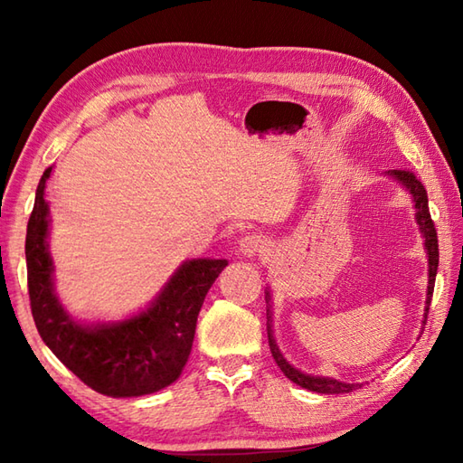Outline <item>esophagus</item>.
Wrapping results in <instances>:
<instances>
[{
  "instance_id": "esophagus-1",
  "label": "esophagus",
  "mask_w": 463,
  "mask_h": 463,
  "mask_svg": "<svg viewBox=\"0 0 463 463\" xmlns=\"http://www.w3.org/2000/svg\"><path fill=\"white\" fill-rule=\"evenodd\" d=\"M239 250L242 254H247V257H254V254L264 250V241H262V237H259V234H247V237L241 239Z\"/></svg>"
}]
</instances>
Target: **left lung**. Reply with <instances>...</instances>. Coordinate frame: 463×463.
<instances>
[{
  "label": "left lung",
  "instance_id": "obj_1",
  "mask_svg": "<svg viewBox=\"0 0 463 463\" xmlns=\"http://www.w3.org/2000/svg\"><path fill=\"white\" fill-rule=\"evenodd\" d=\"M392 176H396V179L406 186V189L414 196V203H416V219L421 232H424L426 237V250H428V260H430V287H428V300H426V318H428V312H430V302H431V294H434V284H436V274H438V260H439V250H438V232H436V224L431 221V214H430V206H428V193L424 189V184L418 179V176L408 171V169H394V171H388ZM270 300V294L267 292V302ZM269 312V344H270V352L274 360H277L279 368L284 372V376L288 380H292L294 383H298V386L312 390V392H318V394H344V392H352L358 388V383H344L338 380H332V378H320V376H308V373H302L300 370L292 368L290 364L282 358V354L279 352L277 344H274L272 338V330H270V310Z\"/></svg>",
  "mask_w": 463,
  "mask_h": 463
}]
</instances>
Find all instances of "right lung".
<instances>
[{"mask_svg": "<svg viewBox=\"0 0 463 463\" xmlns=\"http://www.w3.org/2000/svg\"><path fill=\"white\" fill-rule=\"evenodd\" d=\"M49 175L52 169H45L37 184L25 237L29 304L39 336L77 378L99 394L131 398L169 386L189 360L196 318L226 260L184 262L153 307L139 317L111 326H80L53 294L43 199Z\"/></svg>", "mask_w": 463, "mask_h": 463, "instance_id": "right-lung-1", "label": "right lung"}]
</instances>
